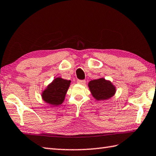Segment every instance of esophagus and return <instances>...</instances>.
<instances>
[{"mask_svg":"<svg viewBox=\"0 0 156 156\" xmlns=\"http://www.w3.org/2000/svg\"><path fill=\"white\" fill-rule=\"evenodd\" d=\"M77 82H78V84H84L85 83H86V80H78Z\"/></svg>","mask_w":156,"mask_h":156,"instance_id":"1","label":"esophagus"}]
</instances>
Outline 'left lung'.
I'll return each mask as SVG.
<instances>
[{
    "label": "left lung",
    "instance_id": "8db88e82",
    "mask_svg": "<svg viewBox=\"0 0 156 156\" xmlns=\"http://www.w3.org/2000/svg\"><path fill=\"white\" fill-rule=\"evenodd\" d=\"M88 87L92 95L97 100H106L111 98L115 93V88L111 82L99 78L89 82Z\"/></svg>",
    "mask_w": 156,
    "mask_h": 156
}]
</instances>
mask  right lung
Here are the masks:
<instances>
[{
    "label": "right lung",
    "instance_id": "right-lung-1",
    "mask_svg": "<svg viewBox=\"0 0 156 156\" xmlns=\"http://www.w3.org/2000/svg\"><path fill=\"white\" fill-rule=\"evenodd\" d=\"M71 81L57 78L42 92V97L45 102L52 105H59L63 102Z\"/></svg>",
    "mask_w": 156,
    "mask_h": 156
}]
</instances>
